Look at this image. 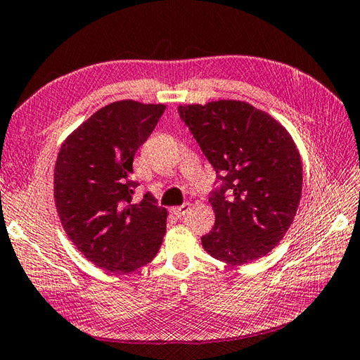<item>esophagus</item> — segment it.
Returning a JSON list of instances; mask_svg holds the SVG:
<instances>
[{
    "label": "esophagus",
    "mask_w": 360,
    "mask_h": 360,
    "mask_svg": "<svg viewBox=\"0 0 360 360\" xmlns=\"http://www.w3.org/2000/svg\"><path fill=\"white\" fill-rule=\"evenodd\" d=\"M189 208H191V203H183L180 207L172 208V214L177 216V218H181V216H185L189 212Z\"/></svg>",
    "instance_id": "obj_1"
}]
</instances>
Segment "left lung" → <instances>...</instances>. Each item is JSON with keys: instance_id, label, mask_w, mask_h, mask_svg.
<instances>
[{"instance_id": "8db88e82", "label": "left lung", "mask_w": 360, "mask_h": 360, "mask_svg": "<svg viewBox=\"0 0 360 360\" xmlns=\"http://www.w3.org/2000/svg\"><path fill=\"white\" fill-rule=\"evenodd\" d=\"M179 112L224 181L208 199L216 221L203 249L233 266L269 254L301 200L302 162L291 134L241 100L180 105Z\"/></svg>"}]
</instances>
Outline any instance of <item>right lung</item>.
Returning a JSON list of instances; mask_svg holds the SVG:
<instances>
[{
    "instance_id": "obj_1",
    "label": "right lung",
    "mask_w": 360,
    "mask_h": 360,
    "mask_svg": "<svg viewBox=\"0 0 360 360\" xmlns=\"http://www.w3.org/2000/svg\"><path fill=\"white\" fill-rule=\"evenodd\" d=\"M166 110L119 100L100 108L65 138L54 166V203L63 229L96 266L133 273L158 254L167 210L150 194L133 203V158Z\"/></svg>"
}]
</instances>
